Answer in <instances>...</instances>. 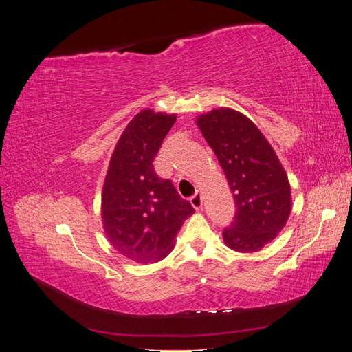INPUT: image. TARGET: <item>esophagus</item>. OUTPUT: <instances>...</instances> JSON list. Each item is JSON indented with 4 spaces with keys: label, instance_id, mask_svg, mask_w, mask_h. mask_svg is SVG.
I'll list each match as a JSON object with an SVG mask.
<instances>
[{
    "label": "esophagus",
    "instance_id": "obj_1",
    "mask_svg": "<svg viewBox=\"0 0 352 352\" xmlns=\"http://www.w3.org/2000/svg\"><path fill=\"white\" fill-rule=\"evenodd\" d=\"M190 204L195 210H199L202 207V195L199 192H195L192 197H190Z\"/></svg>",
    "mask_w": 352,
    "mask_h": 352
}]
</instances>
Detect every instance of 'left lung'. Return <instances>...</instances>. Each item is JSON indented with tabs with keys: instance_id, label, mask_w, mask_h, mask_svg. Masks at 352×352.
<instances>
[{
	"instance_id": "obj_1",
	"label": "left lung",
	"mask_w": 352,
	"mask_h": 352,
	"mask_svg": "<svg viewBox=\"0 0 352 352\" xmlns=\"http://www.w3.org/2000/svg\"><path fill=\"white\" fill-rule=\"evenodd\" d=\"M197 124L212 148L235 198L236 212L223 230L233 251L255 252L272 242L291 214V186L278 155L248 117L212 110Z\"/></svg>"
}]
</instances>
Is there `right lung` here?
<instances>
[{
	"label": "right lung",
	"instance_id": "add662e5",
	"mask_svg": "<svg viewBox=\"0 0 352 352\" xmlns=\"http://www.w3.org/2000/svg\"><path fill=\"white\" fill-rule=\"evenodd\" d=\"M175 122V114L138 113L117 142L105 176L104 230L117 251L138 263L167 257L184 220L195 211L153 166Z\"/></svg>",
	"mask_w": 352,
	"mask_h": 352
}]
</instances>
